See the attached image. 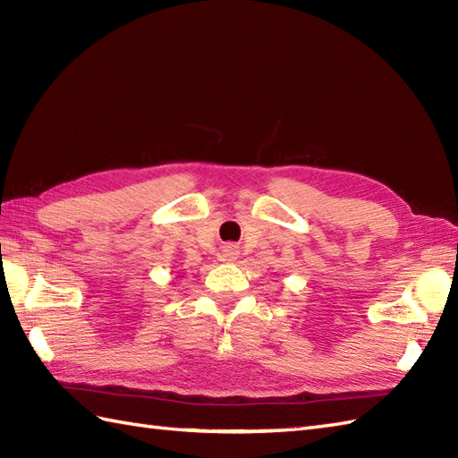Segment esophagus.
Segmentation results:
<instances>
[{"instance_id": "obj_1", "label": "esophagus", "mask_w": 458, "mask_h": 458, "mask_svg": "<svg viewBox=\"0 0 458 458\" xmlns=\"http://www.w3.org/2000/svg\"><path fill=\"white\" fill-rule=\"evenodd\" d=\"M236 258H238L236 246H224V248H222V259H224V261H234Z\"/></svg>"}]
</instances>
